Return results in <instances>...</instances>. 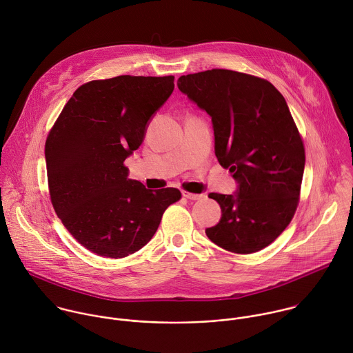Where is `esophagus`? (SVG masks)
I'll list each match as a JSON object with an SVG mask.
<instances>
[{
    "mask_svg": "<svg viewBox=\"0 0 353 353\" xmlns=\"http://www.w3.org/2000/svg\"><path fill=\"white\" fill-rule=\"evenodd\" d=\"M183 196L185 198V199H190V201H198V199H201L203 195L202 194H191V192H183Z\"/></svg>",
    "mask_w": 353,
    "mask_h": 353,
    "instance_id": "34e87169",
    "label": "esophagus"
}]
</instances>
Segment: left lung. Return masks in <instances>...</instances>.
Segmentation results:
<instances>
[{"label":"left lung","mask_w":353,"mask_h":353,"mask_svg":"<svg viewBox=\"0 0 353 353\" xmlns=\"http://www.w3.org/2000/svg\"><path fill=\"white\" fill-rule=\"evenodd\" d=\"M177 86L210 115L214 154L238 184L231 195H209L221 219L208 238L239 254L267 248L294 216L305 166L285 97L265 79L223 68L181 75Z\"/></svg>","instance_id":"8db88e82"}]
</instances>
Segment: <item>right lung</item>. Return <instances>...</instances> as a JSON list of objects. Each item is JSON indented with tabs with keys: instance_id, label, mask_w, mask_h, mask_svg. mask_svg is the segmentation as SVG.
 <instances>
[{
	"instance_id": "1",
	"label": "right lung",
	"mask_w": 353,
	"mask_h": 353,
	"mask_svg": "<svg viewBox=\"0 0 353 353\" xmlns=\"http://www.w3.org/2000/svg\"><path fill=\"white\" fill-rule=\"evenodd\" d=\"M174 89V77L119 75L79 86L45 143L49 194L68 232L101 257L145 246L177 188L148 190L129 179L125 159Z\"/></svg>"
}]
</instances>
